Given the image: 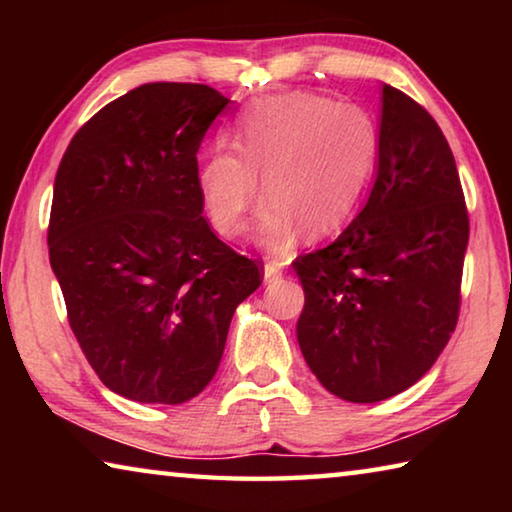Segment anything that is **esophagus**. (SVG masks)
<instances>
[{
	"instance_id": "obj_1",
	"label": "esophagus",
	"mask_w": 512,
	"mask_h": 512,
	"mask_svg": "<svg viewBox=\"0 0 512 512\" xmlns=\"http://www.w3.org/2000/svg\"><path fill=\"white\" fill-rule=\"evenodd\" d=\"M282 262H266L264 264V282H273V280H280L282 277Z\"/></svg>"
}]
</instances>
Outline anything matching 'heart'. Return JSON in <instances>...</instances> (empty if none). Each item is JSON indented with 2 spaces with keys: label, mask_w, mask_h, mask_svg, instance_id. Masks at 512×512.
Here are the masks:
<instances>
[{
  "label": "heart",
  "mask_w": 512,
  "mask_h": 512,
  "mask_svg": "<svg viewBox=\"0 0 512 512\" xmlns=\"http://www.w3.org/2000/svg\"><path fill=\"white\" fill-rule=\"evenodd\" d=\"M235 142L237 149L216 146L198 164L207 219L216 232L235 237L266 189L271 203L259 214L255 235L275 250L289 248L302 228L311 237L339 230L366 192L379 149L366 110L314 92L255 101Z\"/></svg>",
  "instance_id": "1"
}]
</instances>
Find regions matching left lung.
<instances>
[{"mask_svg": "<svg viewBox=\"0 0 512 512\" xmlns=\"http://www.w3.org/2000/svg\"><path fill=\"white\" fill-rule=\"evenodd\" d=\"M470 221L452 149L404 92L381 85L375 185L339 239L293 262L298 343L329 393L372 404L411 388L452 336Z\"/></svg>", "mask_w": 512, "mask_h": 512, "instance_id": "1", "label": "left lung"}]
</instances>
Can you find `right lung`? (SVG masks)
I'll use <instances>...</instances> for the list:
<instances>
[{
	"label": "right lung",
	"instance_id": "1",
	"mask_svg": "<svg viewBox=\"0 0 512 512\" xmlns=\"http://www.w3.org/2000/svg\"><path fill=\"white\" fill-rule=\"evenodd\" d=\"M201 83H144L101 108L60 160L49 262L85 359L112 393L183 404L219 368L259 266L214 235L196 153L228 106Z\"/></svg>",
	"mask_w": 512,
	"mask_h": 512
}]
</instances>
